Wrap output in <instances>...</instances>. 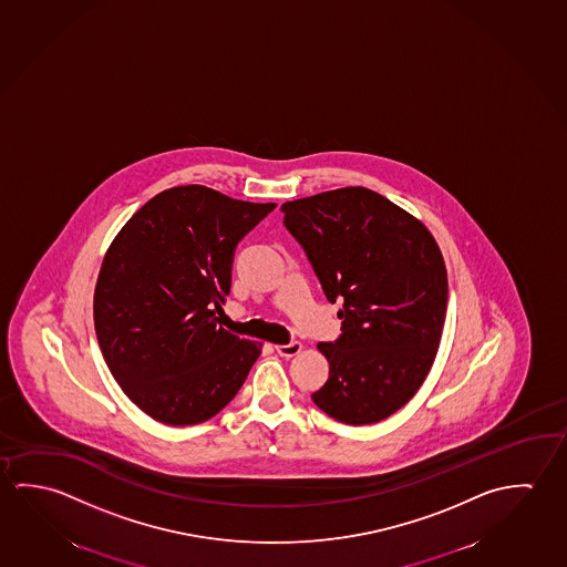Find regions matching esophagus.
Segmentation results:
<instances>
[{
	"label": "esophagus",
	"instance_id": "obj_1",
	"mask_svg": "<svg viewBox=\"0 0 567 567\" xmlns=\"http://www.w3.org/2000/svg\"><path fill=\"white\" fill-rule=\"evenodd\" d=\"M275 350H277V353H279V355H282V358H292V355H298V353L302 352V343H277V346H275Z\"/></svg>",
	"mask_w": 567,
	"mask_h": 567
}]
</instances>
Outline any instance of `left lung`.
Segmentation results:
<instances>
[{
	"mask_svg": "<svg viewBox=\"0 0 567 567\" xmlns=\"http://www.w3.org/2000/svg\"><path fill=\"white\" fill-rule=\"evenodd\" d=\"M338 312L343 334L318 343L330 378L316 405L346 425H372L408 403L431 372L445 326L446 267L425 224L368 187L282 205Z\"/></svg>",
	"mask_w": 567,
	"mask_h": 567,
	"instance_id": "left-lung-1",
	"label": "left lung"
}]
</instances>
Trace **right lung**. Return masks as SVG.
<instances>
[{
  "label": "right lung",
  "mask_w": 567,
  "mask_h": 567,
  "mask_svg": "<svg viewBox=\"0 0 567 567\" xmlns=\"http://www.w3.org/2000/svg\"><path fill=\"white\" fill-rule=\"evenodd\" d=\"M275 207L197 184L169 187L112 239L94 330L114 380L150 417L197 425L241 390L262 343L225 330L219 316L237 243Z\"/></svg>",
  "instance_id": "right-lung-1"
}]
</instances>
